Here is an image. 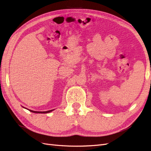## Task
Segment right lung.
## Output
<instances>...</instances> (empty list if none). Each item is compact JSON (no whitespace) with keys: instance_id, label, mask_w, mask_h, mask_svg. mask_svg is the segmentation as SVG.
Masks as SVG:
<instances>
[{"instance_id":"add662e5","label":"right lung","mask_w":151,"mask_h":151,"mask_svg":"<svg viewBox=\"0 0 151 151\" xmlns=\"http://www.w3.org/2000/svg\"><path fill=\"white\" fill-rule=\"evenodd\" d=\"M24 108H25V107H24ZM26 109H27V108H26ZM54 109H52V110H49V111H32V110H29V111L32 112V113H50V112H51V111H52Z\"/></svg>"}]
</instances>
